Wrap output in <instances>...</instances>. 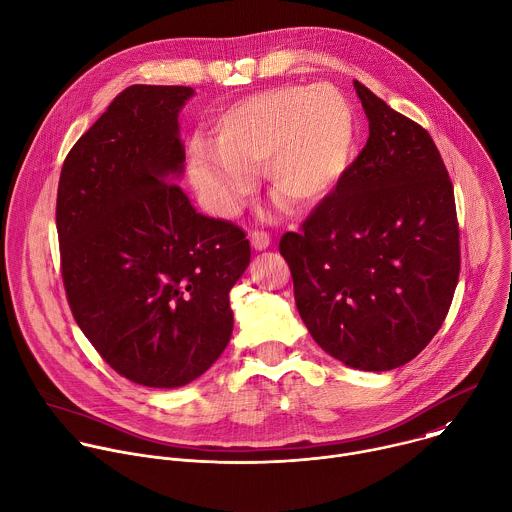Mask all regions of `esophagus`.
<instances>
[{"instance_id":"1","label":"esophagus","mask_w":512,"mask_h":512,"mask_svg":"<svg viewBox=\"0 0 512 512\" xmlns=\"http://www.w3.org/2000/svg\"><path fill=\"white\" fill-rule=\"evenodd\" d=\"M251 245H253V249H255V251H263V249H267V247L271 245V237H269V233H267V231H259V229H255V231L251 233Z\"/></svg>"}]
</instances>
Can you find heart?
I'll return each instance as SVG.
<instances>
[{
  "label": "heart",
  "mask_w": 512,
  "mask_h": 512,
  "mask_svg": "<svg viewBox=\"0 0 512 512\" xmlns=\"http://www.w3.org/2000/svg\"><path fill=\"white\" fill-rule=\"evenodd\" d=\"M213 136L215 144L199 138L189 146V177L209 211L235 217L255 189L257 166L273 197L309 211L344 179L358 120L335 86L283 84L227 106Z\"/></svg>",
  "instance_id": "1"
}]
</instances>
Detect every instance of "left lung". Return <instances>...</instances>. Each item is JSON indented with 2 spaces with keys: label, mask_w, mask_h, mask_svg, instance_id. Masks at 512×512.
I'll return each mask as SVG.
<instances>
[{
  "label": "left lung",
  "mask_w": 512,
  "mask_h": 512,
  "mask_svg": "<svg viewBox=\"0 0 512 512\" xmlns=\"http://www.w3.org/2000/svg\"><path fill=\"white\" fill-rule=\"evenodd\" d=\"M370 120L364 150L285 233L297 311L331 358L366 372L414 360L450 309L460 273L454 189L432 136L354 82Z\"/></svg>",
  "instance_id": "8db88e82"
}]
</instances>
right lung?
Returning <instances> with one entry per match:
<instances>
[{
	"mask_svg": "<svg viewBox=\"0 0 512 512\" xmlns=\"http://www.w3.org/2000/svg\"><path fill=\"white\" fill-rule=\"evenodd\" d=\"M189 86L134 84L68 152L56 227L72 315L102 360L146 388L205 374L233 331L229 291L251 261L243 229L195 211L179 112Z\"/></svg>",
	"mask_w": 512,
	"mask_h": 512,
	"instance_id": "1",
	"label": "right lung"
}]
</instances>
